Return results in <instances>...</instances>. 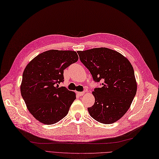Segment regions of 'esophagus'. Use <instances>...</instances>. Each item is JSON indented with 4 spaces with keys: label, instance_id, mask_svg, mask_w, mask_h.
Listing matches in <instances>:
<instances>
[{
    "label": "esophagus",
    "instance_id": "34e87169",
    "mask_svg": "<svg viewBox=\"0 0 159 159\" xmlns=\"http://www.w3.org/2000/svg\"><path fill=\"white\" fill-rule=\"evenodd\" d=\"M77 94L79 96H83L85 94V93L84 92H77Z\"/></svg>",
    "mask_w": 159,
    "mask_h": 159
}]
</instances>
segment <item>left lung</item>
Masks as SVG:
<instances>
[{"label": "left lung", "instance_id": "obj_1", "mask_svg": "<svg viewBox=\"0 0 159 159\" xmlns=\"http://www.w3.org/2000/svg\"><path fill=\"white\" fill-rule=\"evenodd\" d=\"M78 53L93 80L103 81L102 86L92 92L95 103L88 108L90 116L102 124L116 122L128 111L136 94L137 82L132 65L122 54L105 47Z\"/></svg>", "mask_w": 159, "mask_h": 159}]
</instances>
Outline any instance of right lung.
Instances as JSON below:
<instances>
[{
    "label": "right lung",
    "instance_id": "add662e5",
    "mask_svg": "<svg viewBox=\"0 0 159 159\" xmlns=\"http://www.w3.org/2000/svg\"><path fill=\"white\" fill-rule=\"evenodd\" d=\"M78 61L75 51L50 50L38 54L26 66L21 95L29 112L39 122L55 124L68 113L75 93L58 84L64 81V70Z\"/></svg>",
    "mask_w": 159,
    "mask_h": 159
}]
</instances>
